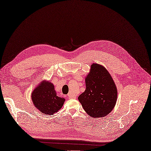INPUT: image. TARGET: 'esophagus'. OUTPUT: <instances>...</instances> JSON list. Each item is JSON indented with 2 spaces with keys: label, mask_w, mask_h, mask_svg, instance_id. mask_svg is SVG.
<instances>
[{
  "label": "esophagus",
  "mask_w": 151,
  "mask_h": 151,
  "mask_svg": "<svg viewBox=\"0 0 151 151\" xmlns=\"http://www.w3.org/2000/svg\"><path fill=\"white\" fill-rule=\"evenodd\" d=\"M68 97L69 99H76V96L74 95H72V94H68Z\"/></svg>",
  "instance_id": "obj_1"
}]
</instances>
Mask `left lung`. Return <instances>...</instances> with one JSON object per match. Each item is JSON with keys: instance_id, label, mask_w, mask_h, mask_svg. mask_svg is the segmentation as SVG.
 <instances>
[{"instance_id": "obj_1", "label": "left lung", "mask_w": 151, "mask_h": 151, "mask_svg": "<svg viewBox=\"0 0 151 151\" xmlns=\"http://www.w3.org/2000/svg\"><path fill=\"white\" fill-rule=\"evenodd\" d=\"M85 91L78 97L82 107L93 118L105 117L115 107L117 90L111 74L104 67L91 65L86 77Z\"/></svg>"}]
</instances>
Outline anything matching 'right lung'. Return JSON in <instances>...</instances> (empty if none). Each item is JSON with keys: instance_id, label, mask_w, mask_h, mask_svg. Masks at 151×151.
Instances as JSON below:
<instances>
[{"instance_id": "1", "label": "right lung", "mask_w": 151, "mask_h": 151, "mask_svg": "<svg viewBox=\"0 0 151 151\" xmlns=\"http://www.w3.org/2000/svg\"><path fill=\"white\" fill-rule=\"evenodd\" d=\"M31 95L35 107L46 115H51L58 112L65 101L64 98L57 96L54 84L49 81L40 82Z\"/></svg>"}]
</instances>
